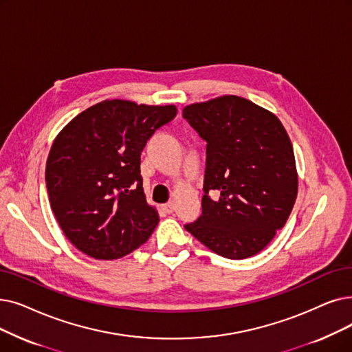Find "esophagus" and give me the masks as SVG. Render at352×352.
<instances>
[{
    "instance_id": "esophagus-1",
    "label": "esophagus",
    "mask_w": 352,
    "mask_h": 352,
    "mask_svg": "<svg viewBox=\"0 0 352 352\" xmlns=\"http://www.w3.org/2000/svg\"><path fill=\"white\" fill-rule=\"evenodd\" d=\"M162 210H164L165 212H168V214H171V212H174L175 206H174V203H173V201H170V203H166V204H164V206H162Z\"/></svg>"
}]
</instances>
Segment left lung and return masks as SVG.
Masks as SVG:
<instances>
[{"label": "left lung", "mask_w": 352, "mask_h": 352, "mask_svg": "<svg viewBox=\"0 0 352 352\" xmlns=\"http://www.w3.org/2000/svg\"><path fill=\"white\" fill-rule=\"evenodd\" d=\"M182 116L207 142L203 212L186 230L223 257L254 256L285 226L298 195L286 129L276 115L234 95L188 104Z\"/></svg>", "instance_id": "left-lung-1"}]
</instances>
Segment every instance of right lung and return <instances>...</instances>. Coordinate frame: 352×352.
<instances>
[{
  "label": "right lung",
  "mask_w": 352,
  "mask_h": 352,
  "mask_svg": "<svg viewBox=\"0 0 352 352\" xmlns=\"http://www.w3.org/2000/svg\"><path fill=\"white\" fill-rule=\"evenodd\" d=\"M177 115L174 104L103 100L62 129L45 165L54 217L76 249L113 261L138 249L160 221L146 203L141 152Z\"/></svg>",
  "instance_id": "1"
}]
</instances>
